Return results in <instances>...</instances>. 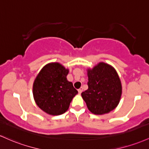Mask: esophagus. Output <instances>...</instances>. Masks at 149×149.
Listing matches in <instances>:
<instances>
[{
	"instance_id": "34e87169",
	"label": "esophagus",
	"mask_w": 149,
	"mask_h": 149,
	"mask_svg": "<svg viewBox=\"0 0 149 149\" xmlns=\"http://www.w3.org/2000/svg\"><path fill=\"white\" fill-rule=\"evenodd\" d=\"M78 93H79V94H81V93H82V91H83V88H80L78 90Z\"/></svg>"
}]
</instances>
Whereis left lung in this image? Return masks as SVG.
Wrapping results in <instances>:
<instances>
[{
    "mask_svg": "<svg viewBox=\"0 0 149 149\" xmlns=\"http://www.w3.org/2000/svg\"><path fill=\"white\" fill-rule=\"evenodd\" d=\"M87 71L88 89L81 96L88 109L94 114L109 113L118 105L122 95V83L117 71L104 62Z\"/></svg>",
    "mask_w": 149,
    "mask_h": 149,
    "instance_id": "8db88e82",
    "label": "left lung"
}]
</instances>
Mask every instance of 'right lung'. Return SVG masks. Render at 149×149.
<instances>
[{"mask_svg": "<svg viewBox=\"0 0 149 149\" xmlns=\"http://www.w3.org/2000/svg\"><path fill=\"white\" fill-rule=\"evenodd\" d=\"M68 69L59 63L45 65L33 83L36 104L46 113L59 115L68 110L72 99L78 93L73 83L67 80Z\"/></svg>", "mask_w": 149, "mask_h": 149, "instance_id": "obj_1", "label": "right lung"}]
</instances>
